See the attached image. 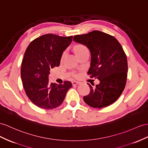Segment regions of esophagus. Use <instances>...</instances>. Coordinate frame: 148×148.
<instances>
[{
  "label": "esophagus",
  "instance_id": "1",
  "mask_svg": "<svg viewBox=\"0 0 148 148\" xmlns=\"http://www.w3.org/2000/svg\"><path fill=\"white\" fill-rule=\"evenodd\" d=\"M72 84H73V86H75V85H78L80 84V82H78V81H73L72 82Z\"/></svg>",
  "mask_w": 148,
  "mask_h": 148
}]
</instances>
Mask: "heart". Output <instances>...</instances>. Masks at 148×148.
Here are the masks:
<instances>
[{"instance_id": "b5f03b06", "label": "heart", "mask_w": 148, "mask_h": 148, "mask_svg": "<svg viewBox=\"0 0 148 148\" xmlns=\"http://www.w3.org/2000/svg\"><path fill=\"white\" fill-rule=\"evenodd\" d=\"M88 48H87L85 45H82V44H77L75 45L74 47V51L75 54L77 56H78L79 54H81V53H82L86 50H87Z\"/></svg>"}]
</instances>
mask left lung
<instances>
[{"instance_id": "8db88e82", "label": "left lung", "mask_w": 148, "mask_h": 148, "mask_svg": "<svg viewBox=\"0 0 148 148\" xmlns=\"http://www.w3.org/2000/svg\"><path fill=\"white\" fill-rule=\"evenodd\" d=\"M73 40L84 45L90 52L91 59L88 74L100 82L83 99L89 106L102 108L118 99L126 86L127 61L123 49L116 38L99 31L75 36Z\"/></svg>"}]
</instances>
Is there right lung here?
Here are the masks:
<instances>
[{"label": "right lung", "instance_id": "add662e5", "mask_svg": "<svg viewBox=\"0 0 148 148\" xmlns=\"http://www.w3.org/2000/svg\"><path fill=\"white\" fill-rule=\"evenodd\" d=\"M72 39L73 36L48 34L32 41L26 49L21 71L22 84L29 99L37 107L52 109L59 106L72 87L69 81L59 85L49 84L51 69L60 65Z\"/></svg>", "mask_w": 148, "mask_h": 148}]
</instances>
